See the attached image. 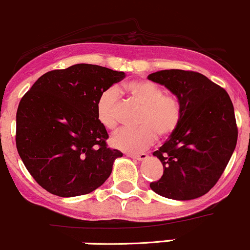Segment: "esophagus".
<instances>
[{"mask_svg": "<svg viewBox=\"0 0 250 250\" xmlns=\"http://www.w3.org/2000/svg\"><path fill=\"white\" fill-rule=\"evenodd\" d=\"M128 156H130V158H133V159H136V160H139V161H144L148 158V155L145 154V153H142V154H129Z\"/></svg>", "mask_w": 250, "mask_h": 250, "instance_id": "esophagus-1", "label": "esophagus"}]
</instances>
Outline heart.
I'll list each match as a JSON object with an SVG mask.
<instances>
[{"mask_svg": "<svg viewBox=\"0 0 250 250\" xmlns=\"http://www.w3.org/2000/svg\"><path fill=\"white\" fill-rule=\"evenodd\" d=\"M131 103L141 108L138 129H122L114 134L111 146L127 153H139L161 139L171 136L180 125L183 109L180 101L172 94H166L160 85L136 79L128 82L120 89ZM100 122L106 129L114 130L120 121L121 103L119 92L114 87L104 90L96 103Z\"/></svg>", "mask_w": 250, "mask_h": 250, "instance_id": "1", "label": "heart"}]
</instances>
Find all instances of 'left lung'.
<instances>
[{
	"label": "left lung",
	"instance_id": "1",
	"mask_svg": "<svg viewBox=\"0 0 250 250\" xmlns=\"http://www.w3.org/2000/svg\"><path fill=\"white\" fill-rule=\"evenodd\" d=\"M148 79L165 85L183 109L178 129L153 153L163 163L164 174L150 188L177 201L198 198L216 185L236 147L231 100L223 87L194 71L163 70Z\"/></svg>",
	"mask_w": 250,
	"mask_h": 250
}]
</instances>
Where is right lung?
Returning a JSON list of instances; mask_svg holds the SVG:
<instances>
[{"instance_id":"1","label":"right lung","mask_w":250,"mask_h":250,"mask_svg":"<svg viewBox=\"0 0 250 250\" xmlns=\"http://www.w3.org/2000/svg\"><path fill=\"white\" fill-rule=\"evenodd\" d=\"M91 64L46 72L19 103L16 148L42 188L59 197L87 194L110 175L115 159L96 103L104 90L125 78Z\"/></svg>"}]
</instances>
